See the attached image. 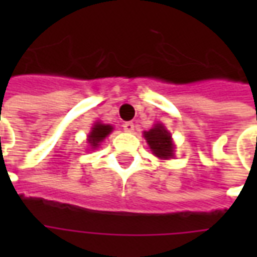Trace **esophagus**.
<instances>
[{
    "mask_svg": "<svg viewBox=\"0 0 257 257\" xmlns=\"http://www.w3.org/2000/svg\"><path fill=\"white\" fill-rule=\"evenodd\" d=\"M122 128L125 132H128V134H132L135 131V123L131 122V121H128V122H123Z\"/></svg>",
    "mask_w": 257,
    "mask_h": 257,
    "instance_id": "esophagus-1",
    "label": "esophagus"
}]
</instances>
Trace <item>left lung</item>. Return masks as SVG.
Masks as SVG:
<instances>
[{
	"label": "left lung",
	"instance_id": "8db88e82",
	"mask_svg": "<svg viewBox=\"0 0 257 257\" xmlns=\"http://www.w3.org/2000/svg\"><path fill=\"white\" fill-rule=\"evenodd\" d=\"M145 138L153 153L160 158H169L173 154V145L171 134L162 125H156L149 132H145Z\"/></svg>",
	"mask_w": 257,
	"mask_h": 257
}]
</instances>
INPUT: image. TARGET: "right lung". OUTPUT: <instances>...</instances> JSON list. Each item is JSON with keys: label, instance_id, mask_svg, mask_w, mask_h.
<instances>
[{"label": "right lung", "instance_id": "right-lung-1", "mask_svg": "<svg viewBox=\"0 0 257 257\" xmlns=\"http://www.w3.org/2000/svg\"><path fill=\"white\" fill-rule=\"evenodd\" d=\"M112 131L111 125H104V123H96L95 126L92 128V132L89 134V143L90 146L95 149L99 146L101 140L106 138L107 135Z\"/></svg>", "mask_w": 257, "mask_h": 257}]
</instances>
